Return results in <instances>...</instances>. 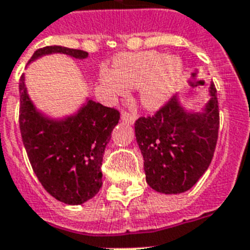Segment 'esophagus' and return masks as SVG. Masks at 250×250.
<instances>
[{"label": "esophagus", "instance_id": "34e87169", "mask_svg": "<svg viewBox=\"0 0 250 250\" xmlns=\"http://www.w3.org/2000/svg\"><path fill=\"white\" fill-rule=\"evenodd\" d=\"M122 121L125 122V123H129V125H133L136 121V115L132 114V113H127V111H123L121 115Z\"/></svg>", "mask_w": 250, "mask_h": 250}]
</instances>
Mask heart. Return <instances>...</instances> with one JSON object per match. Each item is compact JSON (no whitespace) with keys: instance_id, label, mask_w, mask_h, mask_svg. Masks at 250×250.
Masks as SVG:
<instances>
[{"instance_id":"b5f03b06","label":"heart","mask_w":250,"mask_h":250,"mask_svg":"<svg viewBox=\"0 0 250 250\" xmlns=\"http://www.w3.org/2000/svg\"><path fill=\"white\" fill-rule=\"evenodd\" d=\"M182 76L184 65L176 56L141 51L118 55L113 69H101L99 79L110 96H123L128 88H140L143 106L155 110L173 95Z\"/></svg>"}]
</instances>
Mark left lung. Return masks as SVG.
I'll return each mask as SVG.
<instances>
[{"mask_svg":"<svg viewBox=\"0 0 250 250\" xmlns=\"http://www.w3.org/2000/svg\"><path fill=\"white\" fill-rule=\"evenodd\" d=\"M220 127L217 91L202 111L186 110L173 96L153 117L135 123L146 182L162 194H181L198 182L212 162Z\"/></svg>","mask_w":250,"mask_h":250,"instance_id":"left-lung-1","label":"left lung"}]
</instances>
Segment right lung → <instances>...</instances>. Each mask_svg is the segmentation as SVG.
Wrapping results in <instances>:
<instances>
[{"mask_svg": "<svg viewBox=\"0 0 250 250\" xmlns=\"http://www.w3.org/2000/svg\"><path fill=\"white\" fill-rule=\"evenodd\" d=\"M64 54L77 60L86 51L46 46L34 52L30 64L44 55ZM19 125L30 166L44 190L59 202L79 206L100 190L101 163L119 111L86 99L74 114L51 118L30 100L24 74L20 78Z\"/></svg>", "mask_w": 250, "mask_h": 250, "instance_id": "add662e5", "label": "right lung"}]
</instances>
